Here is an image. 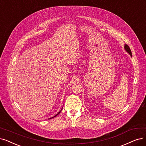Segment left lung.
I'll return each instance as SVG.
<instances>
[{"label":"left lung","mask_w":146,"mask_h":146,"mask_svg":"<svg viewBox=\"0 0 146 146\" xmlns=\"http://www.w3.org/2000/svg\"><path fill=\"white\" fill-rule=\"evenodd\" d=\"M125 50L128 53H129V54L131 55V56H132V52H131V50L130 48L129 47V46H128V45H126V44L125 45Z\"/></svg>","instance_id":"1"}]
</instances>
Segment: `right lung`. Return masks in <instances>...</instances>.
Returning <instances> with one entry per match:
<instances>
[{
  "mask_svg": "<svg viewBox=\"0 0 146 146\" xmlns=\"http://www.w3.org/2000/svg\"><path fill=\"white\" fill-rule=\"evenodd\" d=\"M62 110H60V111H59V113H57V114H56V115H55V116H54V117H56V115H58V114H59V113H60V111H62ZM53 117H52V118H53ZM50 119H51V118H50Z\"/></svg>",
  "mask_w": 146,
  "mask_h": 146,
  "instance_id": "add662e5",
  "label": "right lung"
}]
</instances>
